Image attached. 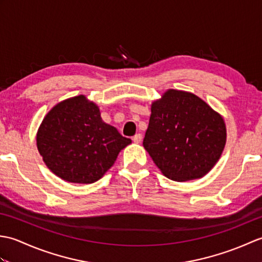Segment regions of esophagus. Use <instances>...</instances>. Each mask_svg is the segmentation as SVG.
<instances>
[{
  "instance_id": "1",
  "label": "esophagus",
  "mask_w": 262,
  "mask_h": 262,
  "mask_svg": "<svg viewBox=\"0 0 262 262\" xmlns=\"http://www.w3.org/2000/svg\"><path fill=\"white\" fill-rule=\"evenodd\" d=\"M133 141L135 143H141L142 142V134H136L135 136H133Z\"/></svg>"
}]
</instances>
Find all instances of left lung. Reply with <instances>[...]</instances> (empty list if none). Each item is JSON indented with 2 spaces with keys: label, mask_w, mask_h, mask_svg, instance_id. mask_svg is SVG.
I'll return each mask as SVG.
<instances>
[{
  "label": "left lung",
  "mask_w": 262,
  "mask_h": 262,
  "mask_svg": "<svg viewBox=\"0 0 262 262\" xmlns=\"http://www.w3.org/2000/svg\"><path fill=\"white\" fill-rule=\"evenodd\" d=\"M143 145L171 180L199 179L223 152L226 128L222 117L192 93L169 90L154 101Z\"/></svg>",
  "instance_id": "left-lung-1"
}]
</instances>
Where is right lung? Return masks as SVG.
<instances>
[{
	"label": "right lung",
	"mask_w": 262,
	"mask_h": 262,
	"mask_svg": "<svg viewBox=\"0 0 262 262\" xmlns=\"http://www.w3.org/2000/svg\"><path fill=\"white\" fill-rule=\"evenodd\" d=\"M130 143V138L102 121L97 104L84 96L55 105L37 134L38 151L48 169L73 183L99 180Z\"/></svg>",
	"instance_id": "obj_1"
}]
</instances>
